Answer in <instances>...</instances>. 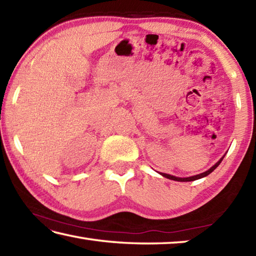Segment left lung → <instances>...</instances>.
Instances as JSON below:
<instances>
[{"instance_id":"8db88e82","label":"left lung","mask_w":256,"mask_h":256,"mask_svg":"<svg viewBox=\"0 0 256 256\" xmlns=\"http://www.w3.org/2000/svg\"><path fill=\"white\" fill-rule=\"evenodd\" d=\"M224 157L219 160L218 162H216V164H214V166H212L210 170H208L206 172H201V174H198V175H196V176H190V177H185V178H182V177H176V176H172V175H170V174H164V172H160V175H162L164 177H166V178H170V180H177V182H192V180H200V178H202V177H206V176H208L209 174H211L212 172H214L216 167L219 166L220 164V162H222V159H224Z\"/></svg>"}]
</instances>
